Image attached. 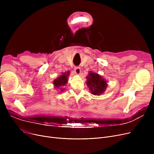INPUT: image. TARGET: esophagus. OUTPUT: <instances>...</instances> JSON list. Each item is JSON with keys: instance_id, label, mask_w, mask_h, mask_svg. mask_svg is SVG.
<instances>
[{"instance_id": "obj_1", "label": "esophagus", "mask_w": 154, "mask_h": 154, "mask_svg": "<svg viewBox=\"0 0 154 154\" xmlns=\"http://www.w3.org/2000/svg\"><path fill=\"white\" fill-rule=\"evenodd\" d=\"M74 72L77 75H80V72H81V69H80L79 67H75L74 68Z\"/></svg>"}]
</instances>
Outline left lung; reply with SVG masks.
Returning a JSON list of instances; mask_svg holds the SVG:
<instances>
[{
    "label": "left lung",
    "instance_id": "8db88e82",
    "mask_svg": "<svg viewBox=\"0 0 154 154\" xmlns=\"http://www.w3.org/2000/svg\"><path fill=\"white\" fill-rule=\"evenodd\" d=\"M87 85L89 88V91L93 95H99L106 91L107 84L101 75L97 73L89 72L87 77Z\"/></svg>",
    "mask_w": 154,
    "mask_h": 154
}]
</instances>
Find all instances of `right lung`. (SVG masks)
Wrapping results in <instances>:
<instances>
[{
    "label": "right lung",
    "instance_id": "1",
    "mask_svg": "<svg viewBox=\"0 0 154 154\" xmlns=\"http://www.w3.org/2000/svg\"><path fill=\"white\" fill-rule=\"evenodd\" d=\"M69 75V72H67L63 73L62 75L59 76L58 78H57L54 80V85L55 88H60V91H63L64 89L62 88V87L65 86L68 81V76Z\"/></svg>",
    "mask_w": 154,
    "mask_h": 154
}]
</instances>
